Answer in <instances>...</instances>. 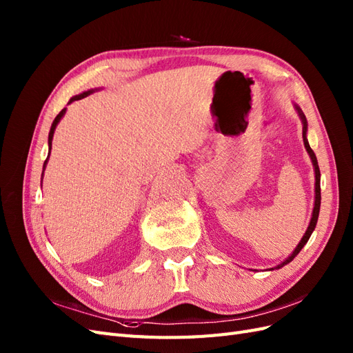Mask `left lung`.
<instances>
[{
  "instance_id": "left-lung-1",
  "label": "left lung",
  "mask_w": 353,
  "mask_h": 353,
  "mask_svg": "<svg viewBox=\"0 0 353 353\" xmlns=\"http://www.w3.org/2000/svg\"><path fill=\"white\" fill-rule=\"evenodd\" d=\"M294 110L297 112L299 117H301V121H302V137H303V144H305L306 152H307L309 157H311V160H312V165H314V172H315V201H314V210H312L311 221H309V225H307V228H306V232L303 234L302 240L299 241V244L296 245V249L292 252V254L288 256V258H285L281 263H279L276 266H274V268H270L268 271H274V270H280V268H283L284 265L290 263V262L296 258V256L299 254V252H301V250L303 249V245L307 243L309 237H311V234L314 232V230H315V227H316V221H318V215H319V206H321V185H319V183H321V172H319L316 156H315V153L312 152V148H311V145H309V143H307V138H306V134H307V121H306V116L303 114L302 109L299 108L297 104H294Z\"/></svg>"
}]
</instances>
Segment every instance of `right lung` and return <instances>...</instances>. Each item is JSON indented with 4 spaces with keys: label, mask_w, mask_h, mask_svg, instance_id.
<instances>
[{
    "label": "right lung",
    "mask_w": 353,
    "mask_h": 353,
    "mask_svg": "<svg viewBox=\"0 0 353 353\" xmlns=\"http://www.w3.org/2000/svg\"><path fill=\"white\" fill-rule=\"evenodd\" d=\"M95 91H99V88H95V90H88V91H83L82 94H78V95H73V97L69 100V103L68 104H70V103H73V101H77V100H82V99H85V97H88L90 94H92V92H95ZM66 108L63 109L57 116H56V119L52 121V123H51V128H50V134H48V156H47V159H46V162H44V170H46V168H47V163H48V157H50V153H51V143H52V137H54V131H56V128H57V125H59V122L61 121V117L65 116V113H66ZM44 170H42V175L41 176H44ZM41 183H42V178H41Z\"/></svg>",
    "instance_id": "right-lung-1"
}]
</instances>
